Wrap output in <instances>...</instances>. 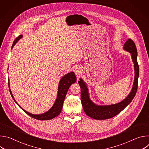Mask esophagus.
Masks as SVG:
<instances>
[{
    "label": "esophagus",
    "instance_id": "esophagus-1",
    "mask_svg": "<svg viewBox=\"0 0 149 149\" xmlns=\"http://www.w3.org/2000/svg\"><path fill=\"white\" fill-rule=\"evenodd\" d=\"M74 72L76 74V75L77 77H79L82 74V70L80 68V67H76L75 68V70H74Z\"/></svg>",
    "mask_w": 149,
    "mask_h": 149
}]
</instances>
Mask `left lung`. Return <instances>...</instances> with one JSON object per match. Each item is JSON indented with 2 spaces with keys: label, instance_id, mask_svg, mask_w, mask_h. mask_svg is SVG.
I'll use <instances>...</instances> for the list:
<instances>
[{
  "label": "left lung",
  "instance_id": "8db88e82",
  "mask_svg": "<svg viewBox=\"0 0 149 149\" xmlns=\"http://www.w3.org/2000/svg\"><path fill=\"white\" fill-rule=\"evenodd\" d=\"M124 49L132 54L133 61L134 63L135 77L133 87L130 94L121 102L110 105L98 106L94 104L89 98L88 89L85 82L82 79L78 81L81 87V100L84 111L88 116L96 120H105L111 118L123 111L128 105L136 95L138 87V78L139 75V67L137 62V51L133 40L129 39L124 45Z\"/></svg>",
  "mask_w": 149,
  "mask_h": 149
}]
</instances>
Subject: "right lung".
I'll return each mask as SVG.
<instances>
[{"label":"right lung","mask_w":149,"mask_h":149,"mask_svg":"<svg viewBox=\"0 0 149 149\" xmlns=\"http://www.w3.org/2000/svg\"><path fill=\"white\" fill-rule=\"evenodd\" d=\"M22 37V36H17L15 40H14L13 45L12 48H13V47L15 45V44L17 42V41ZM77 78L76 77L75 75V74L72 72H70L67 75H65V76H63L59 84V87H58V95H57V98L54 104V105L52 107V108L48 111L47 112L42 114H39V115H35V114H31L28 112H27L26 111L24 110L23 109L21 108L19 105H18V104L17 103V102L15 101V98H13V96L12 94V92L10 91V90L9 89L10 91V93L11 94V96L12 97L13 100L15 101V102L19 106V107H20L22 109L25 113H26L28 115H29V116H31V117L36 119V120H51L54 118V117H56L57 116H58L60 113L61 112L62 109V106H63V101H64V99L65 97L66 96V94L67 93V91L69 89V87L71 86V85L72 84H74V82H76ZM9 86V84L8 83ZM10 88V87H9Z\"/></svg>","instance_id":"1"}]
</instances>
